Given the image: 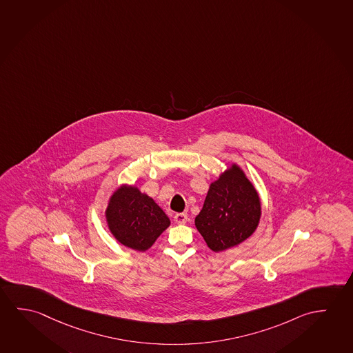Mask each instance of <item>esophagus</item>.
<instances>
[{"instance_id":"1","label":"esophagus","mask_w":353,"mask_h":353,"mask_svg":"<svg viewBox=\"0 0 353 353\" xmlns=\"http://www.w3.org/2000/svg\"><path fill=\"white\" fill-rule=\"evenodd\" d=\"M174 221H175V223L178 224L186 223L188 214H186V213H176V214L174 216Z\"/></svg>"}]
</instances>
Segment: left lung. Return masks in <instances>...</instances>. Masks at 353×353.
I'll list each match as a JSON object with an SVG mask.
<instances>
[{"mask_svg":"<svg viewBox=\"0 0 353 353\" xmlns=\"http://www.w3.org/2000/svg\"><path fill=\"white\" fill-rule=\"evenodd\" d=\"M261 203L245 173L232 164L210 185L195 225L212 252L241 244L258 228Z\"/></svg>","mask_w":353,"mask_h":353,"instance_id":"8db88e82","label":"left lung"}]
</instances>
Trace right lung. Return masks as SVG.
<instances>
[{"label": "right lung", "mask_w": 353, "mask_h": 353, "mask_svg": "<svg viewBox=\"0 0 353 353\" xmlns=\"http://www.w3.org/2000/svg\"><path fill=\"white\" fill-rule=\"evenodd\" d=\"M105 217L115 239L139 252L150 249L170 225L168 216L152 197L128 185L112 194Z\"/></svg>", "instance_id": "add662e5"}]
</instances>
